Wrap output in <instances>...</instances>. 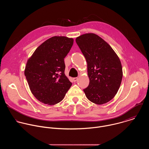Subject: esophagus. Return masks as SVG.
I'll return each mask as SVG.
<instances>
[{"instance_id":"34e87169","label":"esophagus","mask_w":149,"mask_h":149,"mask_svg":"<svg viewBox=\"0 0 149 149\" xmlns=\"http://www.w3.org/2000/svg\"><path fill=\"white\" fill-rule=\"evenodd\" d=\"M77 79H78L77 77H74V78H73V80L74 82H76V81L77 80Z\"/></svg>"}]
</instances>
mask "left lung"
Returning <instances> with one entry per match:
<instances>
[{
  "mask_svg": "<svg viewBox=\"0 0 149 149\" xmlns=\"http://www.w3.org/2000/svg\"><path fill=\"white\" fill-rule=\"evenodd\" d=\"M85 57L89 84L84 89L91 102L101 105L112 100L121 84L120 60L111 46L99 36L86 33L76 38Z\"/></svg>",
  "mask_w": 149,
  "mask_h": 149,
  "instance_id": "left-lung-1",
  "label": "left lung"
}]
</instances>
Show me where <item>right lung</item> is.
I'll return each instance as SVG.
<instances>
[{
    "instance_id": "obj_1",
    "label": "right lung",
    "mask_w": 149,
    "mask_h": 149,
    "mask_svg": "<svg viewBox=\"0 0 149 149\" xmlns=\"http://www.w3.org/2000/svg\"><path fill=\"white\" fill-rule=\"evenodd\" d=\"M73 39L54 36L40 45L27 60L24 69L30 89L41 103L54 105L63 100L72 85L65 74L64 58Z\"/></svg>"
}]
</instances>
